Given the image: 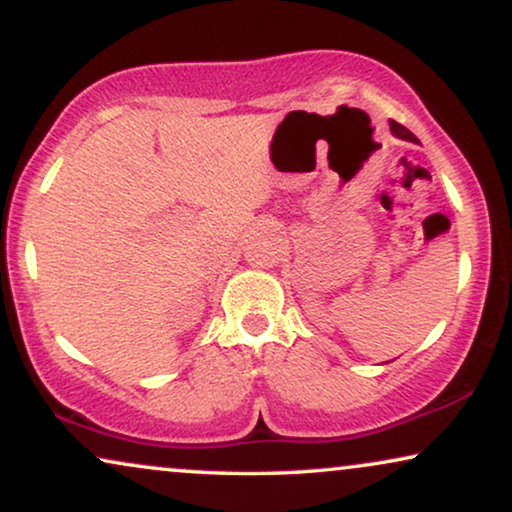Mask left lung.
<instances>
[{
  "label": "left lung",
  "mask_w": 512,
  "mask_h": 512,
  "mask_svg": "<svg viewBox=\"0 0 512 512\" xmlns=\"http://www.w3.org/2000/svg\"><path fill=\"white\" fill-rule=\"evenodd\" d=\"M389 128H391V135L394 137H398V139H405V142H415V144H419V139L412 135V132L408 130V128H403L401 123H396V121H389Z\"/></svg>",
  "instance_id": "8db88e82"
}]
</instances>
